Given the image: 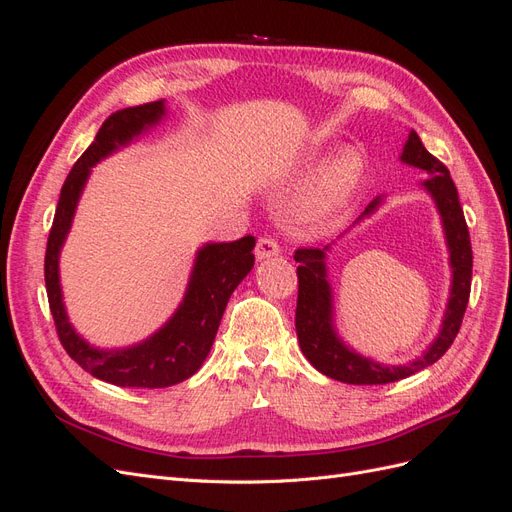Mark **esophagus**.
<instances>
[{"label":"esophagus","mask_w":512,"mask_h":512,"mask_svg":"<svg viewBox=\"0 0 512 512\" xmlns=\"http://www.w3.org/2000/svg\"><path fill=\"white\" fill-rule=\"evenodd\" d=\"M280 254V245H277L275 239L271 237H260L256 243V258L258 260H267Z\"/></svg>","instance_id":"34e87169"}]
</instances>
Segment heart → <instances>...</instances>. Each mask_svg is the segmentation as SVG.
Instances as JSON below:
<instances>
[{
  "label": "heart",
  "instance_id": "heart-1",
  "mask_svg": "<svg viewBox=\"0 0 512 512\" xmlns=\"http://www.w3.org/2000/svg\"><path fill=\"white\" fill-rule=\"evenodd\" d=\"M363 175V164L356 153H342L322 168L307 198V211L314 218H329L352 198Z\"/></svg>",
  "mask_w": 512,
  "mask_h": 512
}]
</instances>
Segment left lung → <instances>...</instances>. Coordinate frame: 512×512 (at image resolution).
<instances>
[{"mask_svg": "<svg viewBox=\"0 0 512 512\" xmlns=\"http://www.w3.org/2000/svg\"><path fill=\"white\" fill-rule=\"evenodd\" d=\"M399 160L414 168H423L427 173V179L421 185L436 200L448 254H451L448 260H451L453 282L451 292H448V305L438 337L433 339L421 356L404 365H380L348 348L333 327V294L327 280V254L331 252L333 243L324 247H301V250L294 252V260L299 262V299L294 327H297L301 352L320 374L346 384H389L436 363L457 337L470 299L472 245L451 173L438 158L431 156L414 130L408 134ZM380 203V196L371 200L352 226L374 213Z\"/></svg>", "mask_w": 512, "mask_h": 512, "instance_id": "8db88e82", "label": "left lung"}]
</instances>
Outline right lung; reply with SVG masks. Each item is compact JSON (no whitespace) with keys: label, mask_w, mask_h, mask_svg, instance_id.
Listing matches in <instances>:
<instances>
[{"label":"right lung","mask_w":512,"mask_h":512,"mask_svg":"<svg viewBox=\"0 0 512 512\" xmlns=\"http://www.w3.org/2000/svg\"><path fill=\"white\" fill-rule=\"evenodd\" d=\"M164 115V100H158L123 108L102 123L94 143L76 160L64 181L44 256L46 294L61 346L94 378L136 389H164L196 374L213 346L230 294L254 267L256 239L252 235L230 243H207L196 252L188 290L177 312L145 342L121 350H100L74 331L59 284V252L91 168L132 143V138L158 126Z\"/></svg>","instance_id":"right-lung-1"}]
</instances>
